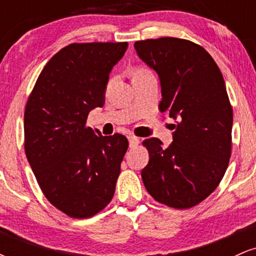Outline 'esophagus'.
Returning <instances> with one entry per match:
<instances>
[{"label": "esophagus", "mask_w": 256, "mask_h": 256, "mask_svg": "<svg viewBox=\"0 0 256 256\" xmlns=\"http://www.w3.org/2000/svg\"><path fill=\"white\" fill-rule=\"evenodd\" d=\"M128 142H130L131 148H134V146L140 144V138L136 136H128Z\"/></svg>", "instance_id": "obj_1"}]
</instances>
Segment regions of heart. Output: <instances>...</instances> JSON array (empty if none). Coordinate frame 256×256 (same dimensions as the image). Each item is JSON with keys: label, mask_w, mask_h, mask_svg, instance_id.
I'll list each match as a JSON object with an SVG mask.
<instances>
[{"label": "heart", "mask_w": 256, "mask_h": 256, "mask_svg": "<svg viewBox=\"0 0 256 256\" xmlns=\"http://www.w3.org/2000/svg\"><path fill=\"white\" fill-rule=\"evenodd\" d=\"M149 73H152V72L149 71L148 68H146V67H142V66H138L134 70V78L143 77V76L149 74Z\"/></svg>", "instance_id": "1"}]
</instances>
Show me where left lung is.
<instances>
[{"label":"left lung","mask_w":256,"mask_h":256,"mask_svg":"<svg viewBox=\"0 0 256 256\" xmlns=\"http://www.w3.org/2000/svg\"><path fill=\"white\" fill-rule=\"evenodd\" d=\"M138 56L160 78L161 113L177 119L173 142L164 148L148 138L144 186L160 204L186 210L216 189L232 149V107L218 64L204 48L188 40H137Z\"/></svg>","instance_id":"left-lung-1"}]
</instances>
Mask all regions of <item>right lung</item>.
Masks as SVG:
<instances>
[{"mask_svg":"<svg viewBox=\"0 0 256 256\" xmlns=\"http://www.w3.org/2000/svg\"><path fill=\"white\" fill-rule=\"evenodd\" d=\"M128 46L68 44L44 66L26 104V158L46 200L71 218L94 216L116 192L128 138L96 135L86 119L104 106L110 72Z\"/></svg>","mask_w":256,"mask_h":256,"instance_id":"add662e5","label":"right lung"}]
</instances>
